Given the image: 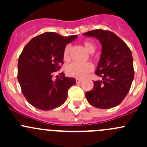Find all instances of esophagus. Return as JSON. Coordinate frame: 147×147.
Here are the masks:
<instances>
[{
	"instance_id": "1",
	"label": "esophagus",
	"mask_w": 147,
	"mask_h": 147,
	"mask_svg": "<svg viewBox=\"0 0 147 147\" xmlns=\"http://www.w3.org/2000/svg\"><path fill=\"white\" fill-rule=\"evenodd\" d=\"M81 82H82V80L77 78V79H76V83H77V84H79V83Z\"/></svg>"
}]
</instances>
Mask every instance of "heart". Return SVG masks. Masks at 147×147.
Here are the masks:
<instances>
[{
  "mask_svg": "<svg viewBox=\"0 0 147 147\" xmlns=\"http://www.w3.org/2000/svg\"><path fill=\"white\" fill-rule=\"evenodd\" d=\"M83 46L89 53H93L96 50V47L93 42L90 41L83 42ZM69 51L70 47L67 45L63 51V59L65 61H67L69 59ZM93 69L92 65L90 63H72L65 67V72L68 76L73 77L76 78H83L87 76Z\"/></svg>",
  "mask_w": 147,
  "mask_h": 147,
  "instance_id": "obj_1",
  "label": "heart"
}]
</instances>
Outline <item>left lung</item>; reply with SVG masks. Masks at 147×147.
Masks as SVG:
<instances>
[{
    "label": "left lung",
    "mask_w": 147,
    "mask_h": 147,
    "mask_svg": "<svg viewBox=\"0 0 147 147\" xmlns=\"http://www.w3.org/2000/svg\"><path fill=\"white\" fill-rule=\"evenodd\" d=\"M100 41L102 53L95 74L102 80L94 81V87L85 93L89 103L100 109L119 105L128 94L134 80L131 50L116 34L97 29L83 33Z\"/></svg>",
    "instance_id": "left-lung-1"
}]
</instances>
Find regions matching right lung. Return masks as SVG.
<instances>
[{
    "label": "right lung",
    "instance_id": "right-lung-1",
    "mask_svg": "<svg viewBox=\"0 0 147 147\" xmlns=\"http://www.w3.org/2000/svg\"><path fill=\"white\" fill-rule=\"evenodd\" d=\"M77 38L47 32L32 38L24 47L18 59V80L23 95L34 107L51 110L66 101L67 90L76 80L66 78L63 72L53 80V72L60 69L65 47Z\"/></svg>",
    "mask_w": 147,
    "mask_h": 147
}]
</instances>
